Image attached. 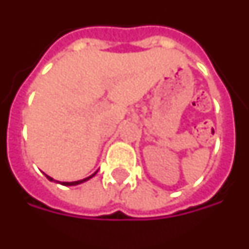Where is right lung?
I'll return each mask as SVG.
<instances>
[{
	"instance_id": "add662e5",
	"label": "right lung",
	"mask_w": 249,
	"mask_h": 249,
	"mask_svg": "<svg viewBox=\"0 0 249 249\" xmlns=\"http://www.w3.org/2000/svg\"><path fill=\"white\" fill-rule=\"evenodd\" d=\"M95 174H97V171H95L94 174H91V175H90V177H88V178L81 179V180H75V182H59V183H62V185H63V186H75V185H81V183H83V182H86V180H89V179H90V178H93V177H94ZM46 177H47V179H48V180H51V182H53V180H55V179L51 178V177H48V175H46ZM56 182H58V180H56Z\"/></svg>"
}]
</instances>
